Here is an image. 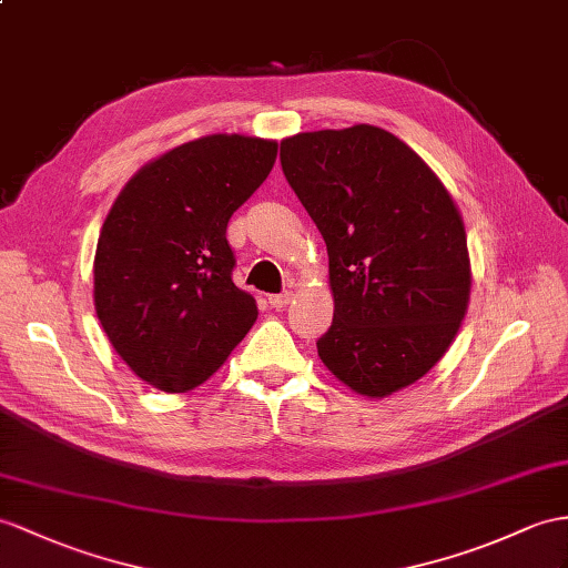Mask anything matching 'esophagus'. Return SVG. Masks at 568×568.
I'll return each mask as SVG.
<instances>
[{"instance_id":"obj_1","label":"esophagus","mask_w":568,"mask_h":568,"mask_svg":"<svg viewBox=\"0 0 568 568\" xmlns=\"http://www.w3.org/2000/svg\"><path fill=\"white\" fill-rule=\"evenodd\" d=\"M292 298H294V294H292V292L272 294V296H270V306H272V308H286L288 303H292Z\"/></svg>"}]
</instances>
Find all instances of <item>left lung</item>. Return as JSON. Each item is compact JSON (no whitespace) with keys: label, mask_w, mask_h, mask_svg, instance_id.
Here are the masks:
<instances>
[{"label":"left lung","mask_w":568,"mask_h":568,"mask_svg":"<svg viewBox=\"0 0 568 568\" xmlns=\"http://www.w3.org/2000/svg\"><path fill=\"white\" fill-rule=\"evenodd\" d=\"M280 159L327 245L335 315L317 356L358 395L407 388L440 362L467 313L458 206L419 154L373 124L286 136Z\"/></svg>","instance_id":"8db88e82"}]
</instances>
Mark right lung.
<instances>
[{
    "label": "right lung",
    "mask_w": 568,
    "mask_h": 568,
    "mask_svg": "<svg viewBox=\"0 0 568 568\" xmlns=\"http://www.w3.org/2000/svg\"><path fill=\"white\" fill-rule=\"evenodd\" d=\"M276 142L210 134L146 163L103 221L93 306L113 349L163 393L197 388L257 321L231 280L226 226L265 183Z\"/></svg>",
    "instance_id": "add662e5"
}]
</instances>
